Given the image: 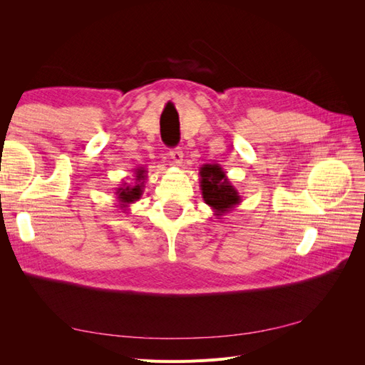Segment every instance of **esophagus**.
<instances>
[{
    "label": "esophagus",
    "mask_w": 365,
    "mask_h": 365,
    "mask_svg": "<svg viewBox=\"0 0 365 365\" xmlns=\"http://www.w3.org/2000/svg\"><path fill=\"white\" fill-rule=\"evenodd\" d=\"M169 155H170V158H172V163L173 164H176V165H180L181 163H182V152H181V149H170V152H169Z\"/></svg>",
    "instance_id": "1"
}]
</instances>
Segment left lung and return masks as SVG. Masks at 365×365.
I'll return each mask as SVG.
<instances>
[{
    "instance_id": "obj_1",
    "label": "left lung",
    "mask_w": 365,
    "mask_h": 365,
    "mask_svg": "<svg viewBox=\"0 0 365 365\" xmlns=\"http://www.w3.org/2000/svg\"><path fill=\"white\" fill-rule=\"evenodd\" d=\"M200 182L204 202L212 207L217 219L242 202L237 189L219 164H204L200 169Z\"/></svg>"
}]
</instances>
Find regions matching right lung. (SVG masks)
<instances>
[{"instance_id": "1", "label": "right lung", "mask_w": 365, "mask_h": 365, "mask_svg": "<svg viewBox=\"0 0 365 365\" xmlns=\"http://www.w3.org/2000/svg\"><path fill=\"white\" fill-rule=\"evenodd\" d=\"M135 178H132L129 182H123L118 189L115 190L117 195V201H118V207L120 210H128V207L130 204H134L135 201H138L141 195H143V189H145V182H146V169L145 168H137L134 172Z\"/></svg>"}]
</instances>
